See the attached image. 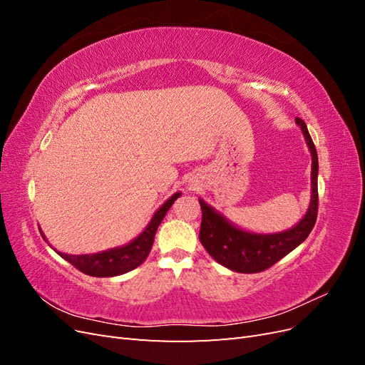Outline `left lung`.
<instances>
[{"label": "left lung", "mask_w": 365, "mask_h": 365, "mask_svg": "<svg viewBox=\"0 0 365 365\" xmlns=\"http://www.w3.org/2000/svg\"><path fill=\"white\" fill-rule=\"evenodd\" d=\"M295 123L300 126L312 155L311 202L300 222L279 233H254L230 222L222 213L200 197L202 210L201 244L217 263L231 271L252 274L268 269L303 244L315 225L318 213V155L304 121L295 118Z\"/></svg>", "instance_id": "1"}]
</instances>
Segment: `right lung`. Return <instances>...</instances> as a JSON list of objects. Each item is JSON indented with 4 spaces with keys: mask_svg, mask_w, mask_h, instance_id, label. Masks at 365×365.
Listing matches in <instances>:
<instances>
[{
    "mask_svg": "<svg viewBox=\"0 0 365 365\" xmlns=\"http://www.w3.org/2000/svg\"><path fill=\"white\" fill-rule=\"evenodd\" d=\"M180 196H181V192L173 193L169 200L165 201L155 213H153L150 222L146 225V228L126 245L115 247V248L105 250L94 254H76V256L74 254H65L56 250L54 251H56L62 259L70 262L73 267H76L83 274L91 275V277H115V275L129 272L132 269H135L137 267H140V264L149 256L150 248L153 245V239H155L157 228L160 227L165 213L169 212L172 204L178 200ZM39 231L42 237L47 240L41 228Z\"/></svg>",
    "mask_w": 365,
    "mask_h": 365,
    "instance_id": "obj_1",
    "label": "right lung"
}]
</instances>
